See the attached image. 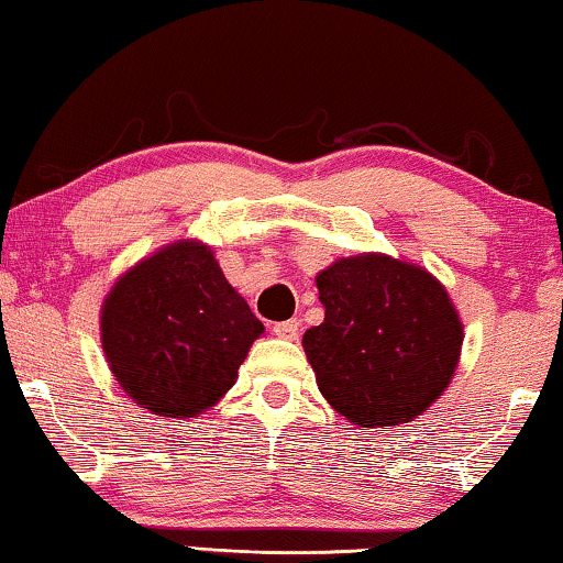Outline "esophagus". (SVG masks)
<instances>
[{"mask_svg": "<svg viewBox=\"0 0 563 563\" xmlns=\"http://www.w3.org/2000/svg\"><path fill=\"white\" fill-rule=\"evenodd\" d=\"M274 335L282 338V340H297V335H299V320L276 322L274 324Z\"/></svg>", "mask_w": 563, "mask_h": 563, "instance_id": "1", "label": "esophagus"}]
</instances>
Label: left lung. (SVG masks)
<instances>
[{"instance_id": "left-lung-1", "label": "left lung", "mask_w": 563, "mask_h": 563, "mask_svg": "<svg viewBox=\"0 0 563 563\" xmlns=\"http://www.w3.org/2000/svg\"><path fill=\"white\" fill-rule=\"evenodd\" d=\"M314 284L324 320L301 347L332 409L363 429L421 417L462 353L464 324L444 284L386 254L338 258Z\"/></svg>"}]
</instances>
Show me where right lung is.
Instances as JSON below:
<instances>
[{
    "label": "right lung",
    "mask_w": 563,
    "mask_h": 563,
    "mask_svg": "<svg viewBox=\"0 0 563 563\" xmlns=\"http://www.w3.org/2000/svg\"><path fill=\"white\" fill-rule=\"evenodd\" d=\"M262 335L264 324L198 239L144 256L101 305L113 378L136 406L165 419H195L221 401Z\"/></svg>",
    "instance_id": "add662e5"
}]
</instances>
